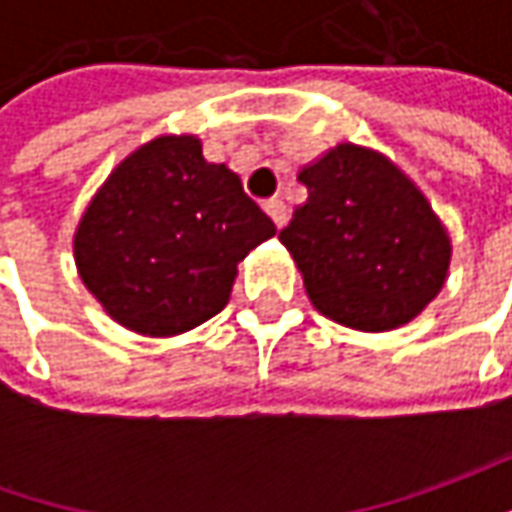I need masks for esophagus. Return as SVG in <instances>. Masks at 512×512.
Instances as JSON below:
<instances>
[{"instance_id":"34e87169","label":"esophagus","mask_w":512,"mask_h":512,"mask_svg":"<svg viewBox=\"0 0 512 512\" xmlns=\"http://www.w3.org/2000/svg\"><path fill=\"white\" fill-rule=\"evenodd\" d=\"M265 210H267V216L273 219V225H276V227H282L287 222V205L282 202V199H279V196L267 199Z\"/></svg>"}]
</instances>
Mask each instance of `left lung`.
I'll return each mask as SVG.
<instances>
[{
    "label": "left lung",
    "mask_w": 512,
    "mask_h": 512,
    "mask_svg": "<svg viewBox=\"0 0 512 512\" xmlns=\"http://www.w3.org/2000/svg\"><path fill=\"white\" fill-rule=\"evenodd\" d=\"M307 202L279 233L313 307L353 330L407 325L436 299L450 239L422 190L376 150L336 145L299 173Z\"/></svg>",
    "instance_id": "obj_1"
}]
</instances>
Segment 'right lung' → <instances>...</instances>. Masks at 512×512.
<instances>
[{
	"label": "right lung",
	"instance_id": "add662e5",
	"mask_svg": "<svg viewBox=\"0 0 512 512\" xmlns=\"http://www.w3.org/2000/svg\"><path fill=\"white\" fill-rule=\"evenodd\" d=\"M276 233L196 136H159L110 173L85 210L73 253L102 307L142 336H176L216 316L236 265Z\"/></svg>",
	"mask_w": 512,
	"mask_h": 512
}]
</instances>
